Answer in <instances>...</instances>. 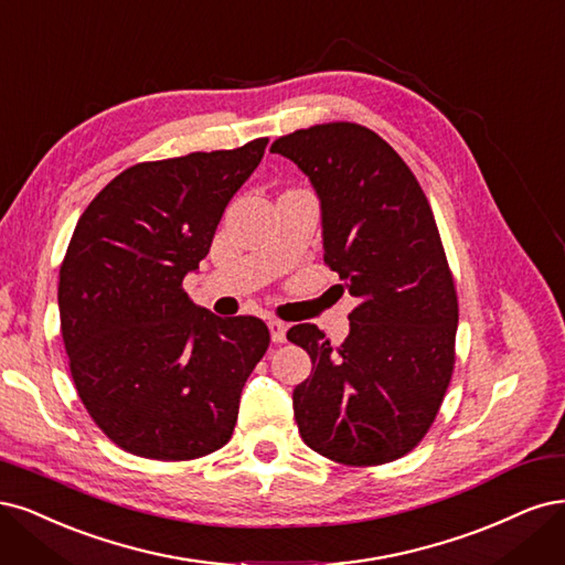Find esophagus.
<instances>
[{
  "label": "esophagus",
  "mask_w": 565,
  "mask_h": 565,
  "mask_svg": "<svg viewBox=\"0 0 565 565\" xmlns=\"http://www.w3.org/2000/svg\"><path fill=\"white\" fill-rule=\"evenodd\" d=\"M267 326H269V335H271V342H286V331H288V326L284 323V321H279V319H269L267 321Z\"/></svg>",
  "instance_id": "esophagus-1"
}]
</instances>
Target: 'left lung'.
I'll return each mask as SVG.
<instances>
[{
	"instance_id": "8db88e82",
	"label": "left lung",
	"mask_w": 565,
	"mask_h": 565,
	"mask_svg": "<svg viewBox=\"0 0 565 565\" xmlns=\"http://www.w3.org/2000/svg\"><path fill=\"white\" fill-rule=\"evenodd\" d=\"M309 178L323 260L359 298L340 348L315 323L286 333L312 359L294 390L302 441L342 465H382L423 439L452 373L458 296L423 188L390 145L359 124H321L271 150Z\"/></svg>"
}]
</instances>
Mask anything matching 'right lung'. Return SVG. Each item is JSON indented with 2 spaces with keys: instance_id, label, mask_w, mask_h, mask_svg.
<instances>
[{
  "instance_id": "obj_1",
  "label": "right lung",
  "mask_w": 565,
  "mask_h": 565,
  "mask_svg": "<svg viewBox=\"0 0 565 565\" xmlns=\"http://www.w3.org/2000/svg\"><path fill=\"white\" fill-rule=\"evenodd\" d=\"M265 148L258 138L136 163L72 234L58 284L72 380L94 423L140 458L194 460L223 448L267 350L260 319L215 317L183 290Z\"/></svg>"
}]
</instances>
